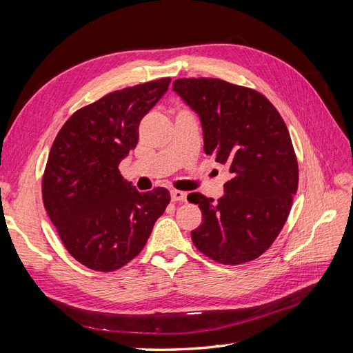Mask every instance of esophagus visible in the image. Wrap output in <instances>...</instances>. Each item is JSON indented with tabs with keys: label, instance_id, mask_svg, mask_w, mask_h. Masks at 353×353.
Listing matches in <instances>:
<instances>
[{
	"label": "esophagus",
	"instance_id": "obj_1",
	"mask_svg": "<svg viewBox=\"0 0 353 353\" xmlns=\"http://www.w3.org/2000/svg\"><path fill=\"white\" fill-rule=\"evenodd\" d=\"M170 197H172L174 201H185L187 200V193L179 190H172L170 191Z\"/></svg>",
	"mask_w": 353,
	"mask_h": 353
}]
</instances>
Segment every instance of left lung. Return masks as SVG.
Listing matches in <instances>:
<instances>
[{"instance_id": "1", "label": "left lung", "mask_w": 353, "mask_h": 353, "mask_svg": "<svg viewBox=\"0 0 353 353\" xmlns=\"http://www.w3.org/2000/svg\"><path fill=\"white\" fill-rule=\"evenodd\" d=\"M174 91L199 114L206 154L231 174L216 203L188 194L203 216L191 240L219 263L259 258L283 230L297 191V159L283 117L261 92L216 78L176 79Z\"/></svg>"}]
</instances>
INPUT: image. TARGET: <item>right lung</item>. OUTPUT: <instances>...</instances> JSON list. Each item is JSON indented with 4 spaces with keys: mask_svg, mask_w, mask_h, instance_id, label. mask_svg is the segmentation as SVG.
<instances>
[{
    "mask_svg": "<svg viewBox=\"0 0 353 353\" xmlns=\"http://www.w3.org/2000/svg\"><path fill=\"white\" fill-rule=\"evenodd\" d=\"M169 83L162 78L104 95L74 112L51 145L44 208L68 252L90 270L112 272L132 261L169 205L166 188L138 193L119 172Z\"/></svg>",
    "mask_w": 353,
    "mask_h": 353,
    "instance_id": "obj_1",
    "label": "right lung"
}]
</instances>
